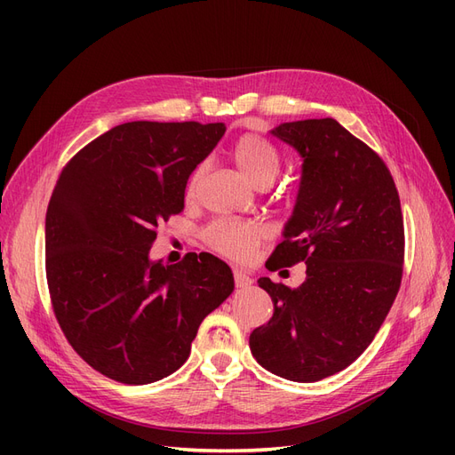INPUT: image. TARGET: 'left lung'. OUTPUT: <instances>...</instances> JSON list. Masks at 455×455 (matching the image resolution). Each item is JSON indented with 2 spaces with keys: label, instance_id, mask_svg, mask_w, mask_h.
Returning <instances> with one entry per match:
<instances>
[{
  "label": "left lung",
  "instance_id": "8db88e82",
  "mask_svg": "<svg viewBox=\"0 0 455 455\" xmlns=\"http://www.w3.org/2000/svg\"><path fill=\"white\" fill-rule=\"evenodd\" d=\"M222 125L131 121L66 163L45 218V269L68 343L102 376L146 385L191 353L199 324L233 292L209 252L149 259L161 222L184 211L189 174Z\"/></svg>",
  "mask_w": 455,
  "mask_h": 455
}]
</instances>
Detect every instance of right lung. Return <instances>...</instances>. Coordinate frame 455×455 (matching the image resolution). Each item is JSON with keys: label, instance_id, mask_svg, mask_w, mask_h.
Returning <instances> with one entry per match:
<instances>
[{"label": "right lung", "instance_id": "right-lung-1", "mask_svg": "<svg viewBox=\"0 0 455 455\" xmlns=\"http://www.w3.org/2000/svg\"><path fill=\"white\" fill-rule=\"evenodd\" d=\"M271 134L298 151L301 178L267 264L306 271L264 284L273 316L249 343L271 374L311 383L359 359L393 306L404 264L401 199L376 151L336 119L283 123Z\"/></svg>", "mask_w": 455, "mask_h": 455}]
</instances>
